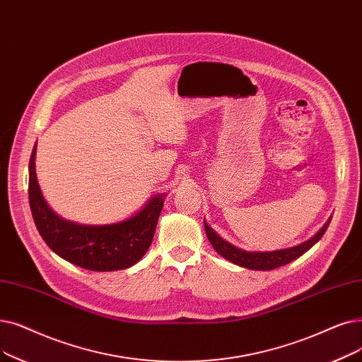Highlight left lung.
I'll return each mask as SVG.
<instances>
[{
  "mask_svg": "<svg viewBox=\"0 0 362 362\" xmlns=\"http://www.w3.org/2000/svg\"><path fill=\"white\" fill-rule=\"evenodd\" d=\"M329 222H332V216L327 218V222L324 223V226L310 237L308 241L297 244L288 248H281V250H272V251H247L243 248H238L232 245L230 243H228L226 240H223L220 235L213 230L209 223L204 220V228H206V233L207 238L210 241V244L213 245V248L217 251V253L225 257L226 260L241 266V268H247V269H253V271H272L279 268V266L288 264L290 262L296 260L300 257L302 255H305L309 248H312L315 245L321 238L322 235L325 233Z\"/></svg>",
  "mask_w": 362,
  "mask_h": 362,
  "instance_id": "left-lung-1",
  "label": "left lung"
}]
</instances>
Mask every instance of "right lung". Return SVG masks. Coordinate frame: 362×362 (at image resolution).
Listing matches in <instances>:
<instances>
[{
	"label": "right lung",
	"instance_id": "add662e5",
	"mask_svg": "<svg viewBox=\"0 0 362 362\" xmlns=\"http://www.w3.org/2000/svg\"><path fill=\"white\" fill-rule=\"evenodd\" d=\"M37 145L29 160V204L35 226L57 256L94 272L127 269L148 251L167 194L153 195L129 218L109 225H81L57 216L42 197L35 171Z\"/></svg>",
	"mask_w": 362,
	"mask_h": 362
}]
</instances>
